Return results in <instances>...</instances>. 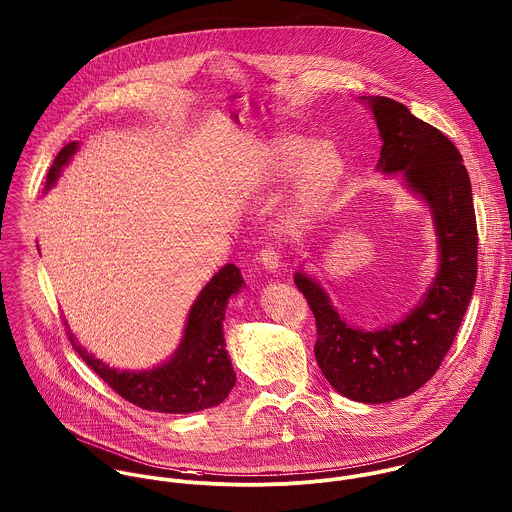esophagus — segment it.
I'll return each mask as SVG.
<instances>
[{
    "instance_id": "1",
    "label": "esophagus",
    "mask_w": 512,
    "mask_h": 512,
    "mask_svg": "<svg viewBox=\"0 0 512 512\" xmlns=\"http://www.w3.org/2000/svg\"><path fill=\"white\" fill-rule=\"evenodd\" d=\"M259 261L265 269L269 271H277L281 267V253L275 249V247H265L259 251Z\"/></svg>"
}]
</instances>
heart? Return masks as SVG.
<instances>
[{"label": "heart", "instance_id": "1", "mask_svg": "<svg viewBox=\"0 0 512 512\" xmlns=\"http://www.w3.org/2000/svg\"><path fill=\"white\" fill-rule=\"evenodd\" d=\"M297 171L289 217L301 223L319 211L343 177V157L329 141L311 143L303 135H281L261 153V179L277 181Z\"/></svg>", "mask_w": 512, "mask_h": 512}]
</instances>
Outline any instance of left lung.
<instances>
[{
	"label": "left lung",
	"mask_w": 512,
	"mask_h": 512,
	"mask_svg": "<svg viewBox=\"0 0 512 512\" xmlns=\"http://www.w3.org/2000/svg\"><path fill=\"white\" fill-rule=\"evenodd\" d=\"M363 99L383 139L379 169L401 171L433 209L439 273L423 303L381 331L353 329L303 273L295 275V285L315 315V357L327 381L343 397L375 405L409 397L439 371L475 291L479 233L471 179L455 143L395 99Z\"/></svg>",
	"instance_id": "8db88e82"
}]
</instances>
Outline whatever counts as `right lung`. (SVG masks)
<instances>
[{"label":"right lung","mask_w":512,"mask_h":512,"mask_svg":"<svg viewBox=\"0 0 512 512\" xmlns=\"http://www.w3.org/2000/svg\"><path fill=\"white\" fill-rule=\"evenodd\" d=\"M77 143H67L47 171L51 187L61 167L75 153ZM243 279L235 265H225L193 303L179 351L153 371L129 373L109 369L89 355L67 331L71 347L119 397L155 413H197L223 403L235 387V373L225 351L223 319L227 299L239 291Z\"/></svg>","instance_id":"1"}]
</instances>
